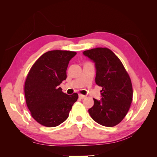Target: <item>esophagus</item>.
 <instances>
[{
	"mask_svg": "<svg viewBox=\"0 0 157 157\" xmlns=\"http://www.w3.org/2000/svg\"><path fill=\"white\" fill-rule=\"evenodd\" d=\"M78 97H79V98L80 99H84V98H86V96H84V95H82V94H78Z\"/></svg>",
	"mask_w": 157,
	"mask_h": 157,
	"instance_id": "esophagus-1",
	"label": "esophagus"
}]
</instances>
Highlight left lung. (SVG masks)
<instances>
[{
	"label": "left lung",
	"instance_id": "1",
	"mask_svg": "<svg viewBox=\"0 0 157 157\" xmlns=\"http://www.w3.org/2000/svg\"><path fill=\"white\" fill-rule=\"evenodd\" d=\"M95 63L96 83L101 86V99H94L90 115L98 124L115 126L123 120L129 110L133 97L130 78L119 58L107 48L83 52Z\"/></svg>",
	"mask_w": 157,
	"mask_h": 157
}]
</instances>
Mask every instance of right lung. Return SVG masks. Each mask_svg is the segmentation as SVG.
I'll return each mask as SVG.
<instances>
[{
	"mask_svg": "<svg viewBox=\"0 0 157 157\" xmlns=\"http://www.w3.org/2000/svg\"><path fill=\"white\" fill-rule=\"evenodd\" d=\"M75 52L52 50L33 64L25 83V96L31 116L39 124L55 127L66 121L78 94L67 95L59 85L67 78L69 61Z\"/></svg>",
	"mask_w": 157,
	"mask_h": 157,
	"instance_id": "obj_1",
	"label": "right lung"
}]
</instances>
